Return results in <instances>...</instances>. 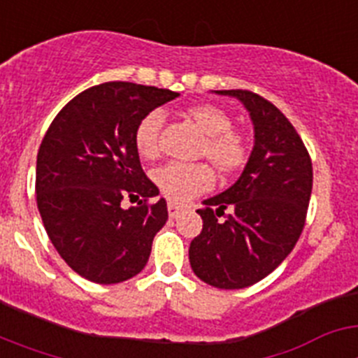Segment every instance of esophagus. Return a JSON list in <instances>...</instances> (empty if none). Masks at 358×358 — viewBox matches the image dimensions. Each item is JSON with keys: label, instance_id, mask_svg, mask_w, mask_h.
Instances as JSON below:
<instances>
[{"label": "esophagus", "instance_id": "esophagus-1", "mask_svg": "<svg viewBox=\"0 0 358 358\" xmlns=\"http://www.w3.org/2000/svg\"><path fill=\"white\" fill-rule=\"evenodd\" d=\"M185 211V206H181V204H176V202H169V215L172 218H177L179 215Z\"/></svg>", "mask_w": 358, "mask_h": 358}]
</instances>
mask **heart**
Segmentation results:
<instances>
[{
	"label": "heart",
	"mask_w": 358,
	"mask_h": 358,
	"mask_svg": "<svg viewBox=\"0 0 358 358\" xmlns=\"http://www.w3.org/2000/svg\"><path fill=\"white\" fill-rule=\"evenodd\" d=\"M186 113L204 134L199 156L210 159L218 172L231 176L249 163L252 152L251 136L233 127V120L226 110L213 103H195ZM163 122V110L152 109L136 125L134 147L143 159L159 156ZM152 179L169 201L186 202L208 192L215 182V173L208 163L170 161L154 170Z\"/></svg>",
	"instance_id": "b5f03b06"
}]
</instances>
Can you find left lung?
<instances>
[{
	"mask_svg": "<svg viewBox=\"0 0 358 358\" xmlns=\"http://www.w3.org/2000/svg\"><path fill=\"white\" fill-rule=\"evenodd\" d=\"M218 93L248 107L255 148L238 181L197 210L202 231L189 243V265L208 285L233 290L258 283L290 255L314 173L301 136L274 103L248 90Z\"/></svg>",
	"mask_w": 358,
	"mask_h": 358,
	"instance_id": "8db88e82",
	"label": "left lung"
}]
</instances>
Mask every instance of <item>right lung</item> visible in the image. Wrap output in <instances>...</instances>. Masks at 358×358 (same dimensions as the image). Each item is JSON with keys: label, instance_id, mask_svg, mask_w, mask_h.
Here are the masks:
<instances>
[{"label": "right lung", "instance_id": "1", "mask_svg": "<svg viewBox=\"0 0 358 358\" xmlns=\"http://www.w3.org/2000/svg\"><path fill=\"white\" fill-rule=\"evenodd\" d=\"M179 93L103 82L69 100L37 152L36 194L44 229L62 260L85 280L110 285L143 271L164 226V199L147 177L134 129ZM123 196L138 206L123 210Z\"/></svg>", "mask_w": 358, "mask_h": 358}]
</instances>
